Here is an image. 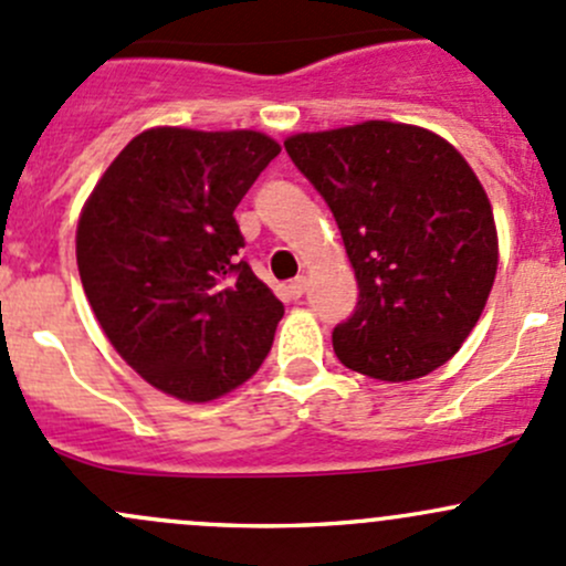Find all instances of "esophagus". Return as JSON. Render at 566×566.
Here are the masks:
<instances>
[{"label":"esophagus","mask_w":566,"mask_h":566,"mask_svg":"<svg viewBox=\"0 0 566 566\" xmlns=\"http://www.w3.org/2000/svg\"><path fill=\"white\" fill-rule=\"evenodd\" d=\"M290 295H293V298L295 301H298L301 298V295L303 293H306V276H298V279H293V282H290Z\"/></svg>","instance_id":"1"}]
</instances>
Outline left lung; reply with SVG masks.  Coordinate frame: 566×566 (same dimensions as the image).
Returning <instances> with one entry per match:
<instances>
[{"label":"left lung","instance_id":"obj_1","mask_svg":"<svg viewBox=\"0 0 566 566\" xmlns=\"http://www.w3.org/2000/svg\"><path fill=\"white\" fill-rule=\"evenodd\" d=\"M342 230L358 306L333 353L385 382L431 374L483 314L499 263L488 195L467 159L428 129L392 122L284 140Z\"/></svg>","mask_w":566,"mask_h":566}]
</instances>
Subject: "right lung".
I'll return each mask as SVG.
<instances>
[{
	"instance_id": "add662e5",
	"label": "right lung",
	"mask_w": 566,
	"mask_h": 566,
	"mask_svg": "<svg viewBox=\"0 0 566 566\" xmlns=\"http://www.w3.org/2000/svg\"><path fill=\"white\" fill-rule=\"evenodd\" d=\"M279 151L252 129H146L83 206L75 254L94 317L168 396H224L271 349L284 306L238 258L233 211Z\"/></svg>"
}]
</instances>
